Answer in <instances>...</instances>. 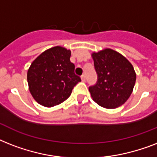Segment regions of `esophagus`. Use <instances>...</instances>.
<instances>
[{"instance_id": "1", "label": "esophagus", "mask_w": 157, "mask_h": 157, "mask_svg": "<svg viewBox=\"0 0 157 157\" xmlns=\"http://www.w3.org/2000/svg\"><path fill=\"white\" fill-rule=\"evenodd\" d=\"M81 81H84V82L86 81V76H85V75H82V76H81Z\"/></svg>"}]
</instances>
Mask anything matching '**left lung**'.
Instances as JSON below:
<instances>
[{"mask_svg": "<svg viewBox=\"0 0 157 157\" xmlns=\"http://www.w3.org/2000/svg\"><path fill=\"white\" fill-rule=\"evenodd\" d=\"M91 55L98 74L96 85L89 88L93 100L110 109L124 104L131 95L136 81L133 65L112 49L94 52Z\"/></svg>", "mask_w": 157, "mask_h": 157, "instance_id": "obj_1", "label": "left lung"}]
</instances>
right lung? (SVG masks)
<instances>
[{"label": "right lung", "mask_w": 157, "mask_h": 157, "mask_svg": "<svg viewBox=\"0 0 157 157\" xmlns=\"http://www.w3.org/2000/svg\"><path fill=\"white\" fill-rule=\"evenodd\" d=\"M71 50L62 46L46 50L32 63L28 70V88L39 104L52 107L66 100L81 81L70 61Z\"/></svg>", "instance_id": "right-lung-1"}]
</instances>
